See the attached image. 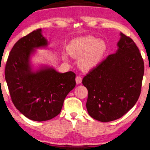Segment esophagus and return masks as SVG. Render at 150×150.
I'll list each match as a JSON object with an SVG mask.
<instances>
[{
  "label": "esophagus",
  "instance_id": "34e87169",
  "mask_svg": "<svg viewBox=\"0 0 150 150\" xmlns=\"http://www.w3.org/2000/svg\"><path fill=\"white\" fill-rule=\"evenodd\" d=\"M75 81H76V83L77 84H80L81 82H82V78L80 76H77L75 78Z\"/></svg>",
  "mask_w": 150,
  "mask_h": 150
}]
</instances>
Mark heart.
Here are the masks:
<instances>
[{"label":"heart","instance_id":"b5f03b06","mask_svg":"<svg viewBox=\"0 0 150 150\" xmlns=\"http://www.w3.org/2000/svg\"><path fill=\"white\" fill-rule=\"evenodd\" d=\"M108 45L103 40L86 36L72 40L67 46V52L74 58H79V66L84 71L98 66L108 51ZM66 58V56H64Z\"/></svg>","mask_w":150,"mask_h":150}]
</instances>
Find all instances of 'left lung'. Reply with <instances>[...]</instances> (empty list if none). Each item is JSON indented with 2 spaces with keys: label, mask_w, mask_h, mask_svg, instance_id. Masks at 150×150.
Here are the masks:
<instances>
[{
  "label": "left lung",
  "mask_w": 150,
  "mask_h": 150,
  "mask_svg": "<svg viewBox=\"0 0 150 150\" xmlns=\"http://www.w3.org/2000/svg\"><path fill=\"white\" fill-rule=\"evenodd\" d=\"M116 53L109 55L83 79L88 90L86 103L90 116L101 122L121 118L138 101L144 64L133 40L121 33Z\"/></svg>",
  "instance_id": "left-lung-1"
}]
</instances>
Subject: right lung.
Wrapping results in <instances>:
<instances>
[{"label":"right lung","mask_w":150,"mask_h":150,"mask_svg":"<svg viewBox=\"0 0 150 150\" xmlns=\"http://www.w3.org/2000/svg\"><path fill=\"white\" fill-rule=\"evenodd\" d=\"M47 45L41 29L35 30L16 42L5 67V79L13 105L35 121H48L58 115L76 84L73 71L60 73L50 67L33 71L30 56L35 48Z\"/></svg>","instance_id":"obj_1"}]
</instances>
